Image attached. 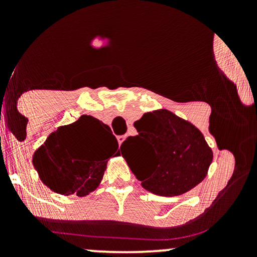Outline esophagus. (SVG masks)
<instances>
[{
	"instance_id": "1",
	"label": "esophagus",
	"mask_w": 257,
	"mask_h": 257,
	"mask_svg": "<svg viewBox=\"0 0 257 257\" xmlns=\"http://www.w3.org/2000/svg\"><path fill=\"white\" fill-rule=\"evenodd\" d=\"M124 139H125L124 135H118V137H117V140H118L119 145L123 143V141H124Z\"/></svg>"
}]
</instances>
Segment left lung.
<instances>
[{"mask_svg": "<svg viewBox=\"0 0 257 257\" xmlns=\"http://www.w3.org/2000/svg\"><path fill=\"white\" fill-rule=\"evenodd\" d=\"M138 135L128 137L120 152L145 190L174 197L192 190L206 176L213 151L198 129L168 110L144 113L134 123ZM133 148L136 157L122 153Z\"/></svg>", "mask_w": 257, "mask_h": 257, "instance_id": "1", "label": "left lung"}]
</instances>
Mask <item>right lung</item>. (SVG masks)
<instances>
[{"label":"right lung","mask_w":257,"mask_h":257,"mask_svg":"<svg viewBox=\"0 0 257 257\" xmlns=\"http://www.w3.org/2000/svg\"><path fill=\"white\" fill-rule=\"evenodd\" d=\"M117 149L110 126L84 114L53 132L36 150L32 162L40 179L52 191L84 197L98 187L106 163Z\"/></svg>","instance_id":"obj_1"}]
</instances>
